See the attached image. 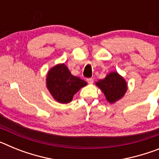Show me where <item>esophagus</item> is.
Returning a JSON list of instances; mask_svg holds the SVG:
<instances>
[{
  "label": "esophagus",
  "instance_id": "34e87169",
  "mask_svg": "<svg viewBox=\"0 0 159 159\" xmlns=\"http://www.w3.org/2000/svg\"><path fill=\"white\" fill-rule=\"evenodd\" d=\"M87 81H88V83L89 84H93V82H94V80L92 78H89V79H88V80H87Z\"/></svg>",
  "mask_w": 159,
  "mask_h": 159
}]
</instances>
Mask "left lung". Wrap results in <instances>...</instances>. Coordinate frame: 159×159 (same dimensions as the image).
Masks as SVG:
<instances>
[{
	"label": "left lung",
	"instance_id": "obj_1",
	"mask_svg": "<svg viewBox=\"0 0 159 159\" xmlns=\"http://www.w3.org/2000/svg\"><path fill=\"white\" fill-rule=\"evenodd\" d=\"M95 85L103 92L110 103H115L122 99L127 91V82L117 71L107 74L104 79L95 83Z\"/></svg>",
	"mask_w": 159,
	"mask_h": 159
}]
</instances>
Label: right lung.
<instances>
[{
    "label": "right lung",
    "instance_id": "1",
    "mask_svg": "<svg viewBox=\"0 0 159 159\" xmlns=\"http://www.w3.org/2000/svg\"><path fill=\"white\" fill-rule=\"evenodd\" d=\"M86 81L71 75L64 64L50 68L46 77V86L53 99L60 103H68L73 95L87 85Z\"/></svg>",
    "mask_w": 159,
    "mask_h": 159
}]
</instances>
